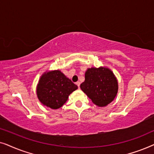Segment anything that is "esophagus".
<instances>
[{"label":"esophagus","instance_id":"34e87169","mask_svg":"<svg viewBox=\"0 0 154 154\" xmlns=\"http://www.w3.org/2000/svg\"><path fill=\"white\" fill-rule=\"evenodd\" d=\"M75 84H76V85H78V87H79V88H80V84H81V83H80L79 81H78V82H76V83H75Z\"/></svg>","mask_w":154,"mask_h":154}]
</instances>
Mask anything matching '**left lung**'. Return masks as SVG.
I'll list each match as a JSON object with an SVG mask.
<instances>
[{
	"label": "left lung",
	"mask_w": 154,
	"mask_h": 154,
	"mask_svg": "<svg viewBox=\"0 0 154 154\" xmlns=\"http://www.w3.org/2000/svg\"><path fill=\"white\" fill-rule=\"evenodd\" d=\"M80 87L94 104L102 107L114 100L119 84L115 75L109 69L92 67L85 71V81Z\"/></svg>",
	"instance_id": "1"
}]
</instances>
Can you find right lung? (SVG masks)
I'll return each instance as SVG.
<instances>
[{
    "label": "right lung",
    "instance_id": "obj_1",
    "mask_svg": "<svg viewBox=\"0 0 154 154\" xmlns=\"http://www.w3.org/2000/svg\"><path fill=\"white\" fill-rule=\"evenodd\" d=\"M78 89L70 79L60 70L44 73L41 75L36 88L40 102L52 109L62 107L71 93Z\"/></svg>",
    "mask_w": 154,
    "mask_h": 154
}]
</instances>
